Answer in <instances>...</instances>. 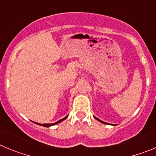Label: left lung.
I'll use <instances>...</instances> for the list:
<instances>
[{
  "instance_id": "8db88e82",
  "label": "left lung",
  "mask_w": 156,
  "mask_h": 156,
  "mask_svg": "<svg viewBox=\"0 0 156 156\" xmlns=\"http://www.w3.org/2000/svg\"><path fill=\"white\" fill-rule=\"evenodd\" d=\"M94 118H95V119H97V120H98V121H100V122H102V123H105V124H107V123H106L105 122H103V121L100 120V119H98V118H96V117H94Z\"/></svg>"
}]
</instances>
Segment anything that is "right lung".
Instances as JSON below:
<instances>
[{"label":"right lung","instance_id":"obj_1","mask_svg":"<svg viewBox=\"0 0 156 156\" xmlns=\"http://www.w3.org/2000/svg\"><path fill=\"white\" fill-rule=\"evenodd\" d=\"M67 117H68V115H67V116L65 117V118H63V119H60V120H58V122H54V123H44V124H41V123H38V122H35V123H37V124L40 125V126H45V127H49V126H53V125H55V124H57V123H58V122H62V121H63V120H64V119H66V118H67Z\"/></svg>","mask_w":156,"mask_h":156}]
</instances>
